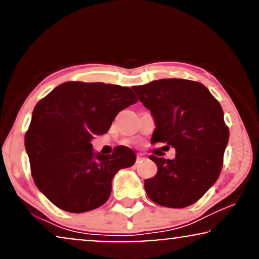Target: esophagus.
Returning <instances> with one entry per match:
<instances>
[{"instance_id": "34e87169", "label": "esophagus", "mask_w": 259, "mask_h": 259, "mask_svg": "<svg viewBox=\"0 0 259 259\" xmlns=\"http://www.w3.org/2000/svg\"><path fill=\"white\" fill-rule=\"evenodd\" d=\"M143 160H145V155L144 154H138V155H137V163L142 162Z\"/></svg>"}]
</instances>
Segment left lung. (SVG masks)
I'll list each match as a JSON object with an SVG mask.
<instances>
[{
    "instance_id": "obj_1",
    "label": "left lung",
    "mask_w": 259,
    "mask_h": 259,
    "mask_svg": "<svg viewBox=\"0 0 259 259\" xmlns=\"http://www.w3.org/2000/svg\"><path fill=\"white\" fill-rule=\"evenodd\" d=\"M133 91L153 115L151 143H165L176 150L175 159L150 155L157 166L144 188L155 203L183 208L201 199L215 183L223 165L229 130L222 106L196 81L162 78Z\"/></svg>"
}]
</instances>
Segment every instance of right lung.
<instances>
[{
	"instance_id": "add662e5",
	"label": "right lung",
	"mask_w": 259,
	"mask_h": 259,
	"mask_svg": "<svg viewBox=\"0 0 259 259\" xmlns=\"http://www.w3.org/2000/svg\"><path fill=\"white\" fill-rule=\"evenodd\" d=\"M133 91L102 82H64L36 104L25 149L36 187L60 209L91 211L106 202L117 171L135 165L132 149L94 153L91 141L137 103Z\"/></svg>"
}]
</instances>
